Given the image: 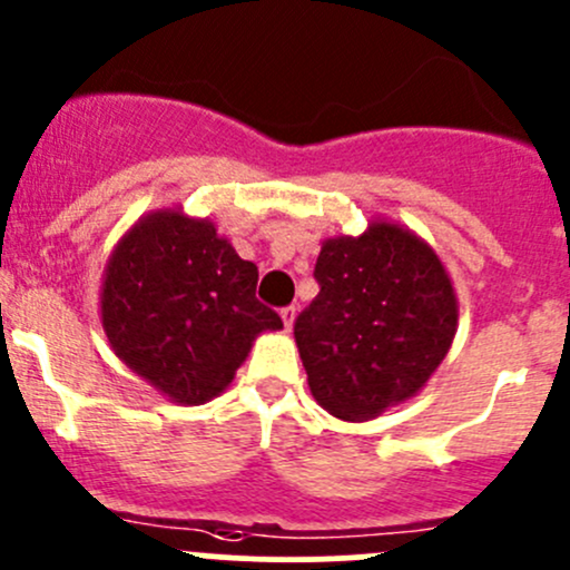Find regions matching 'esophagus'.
Returning <instances> with one entry per match:
<instances>
[{
  "mask_svg": "<svg viewBox=\"0 0 570 570\" xmlns=\"http://www.w3.org/2000/svg\"><path fill=\"white\" fill-rule=\"evenodd\" d=\"M295 317H297V308H295V306L281 308V320H284L286 331H292V325H295Z\"/></svg>",
  "mask_w": 570,
  "mask_h": 570,
  "instance_id": "1",
  "label": "esophagus"
}]
</instances>
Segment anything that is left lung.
I'll list each match as a JSON object with an SVG mask.
<instances>
[{"instance_id": "1", "label": "left lung", "mask_w": 570, "mask_h": 570, "mask_svg": "<svg viewBox=\"0 0 570 570\" xmlns=\"http://www.w3.org/2000/svg\"><path fill=\"white\" fill-rule=\"evenodd\" d=\"M320 295L295 322L314 400L370 422L424 389L452 347L458 295L439 253L392 220L322 243Z\"/></svg>"}]
</instances>
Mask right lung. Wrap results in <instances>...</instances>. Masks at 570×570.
Wrapping results in <instances>:
<instances>
[{
    "mask_svg": "<svg viewBox=\"0 0 570 570\" xmlns=\"http://www.w3.org/2000/svg\"><path fill=\"white\" fill-rule=\"evenodd\" d=\"M258 267L215 223L181 209L142 215L101 278V327L135 375L178 405H204L232 386L264 331L284 322L256 301Z\"/></svg>",
    "mask_w": 570,
    "mask_h": 570,
    "instance_id": "right-lung-1",
    "label": "right lung"
}]
</instances>
